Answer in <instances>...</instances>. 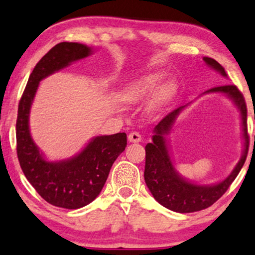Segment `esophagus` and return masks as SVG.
Returning a JSON list of instances; mask_svg holds the SVG:
<instances>
[{"label": "esophagus", "instance_id": "34e87169", "mask_svg": "<svg viewBox=\"0 0 255 255\" xmlns=\"http://www.w3.org/2000/svg\"><path fill=\"white\" fill-rule=\"evenodd\" d=\"M128 140L131 143H138L142 140V136H140V134L137 131H132L128 135Z\"/></svg>", "mask_w": 255, "mask_h": 255}]
</instances>
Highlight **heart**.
Returning <instances> with one entry per match:
<instances>
[{
  "mask_svg": "<svg viewBox=\"0 0 255 255\" xmlns=\"http://www.w3.org/2000/svg\"><path fill=\"white\" fill-rule=\"evenodd\" d=\"M161 74L155 73L147 75V77L140 78L138 80H136V81L131 82L130 85H128L124 90L123 97L125 102H127L129 104L137 103V102L143 100L144 97H146L147 95H150L152 91L157 88V86L159 85V82L161 81ZM175 91V82L172 81V80H170V81H167L160 87V88L155 91L153 97H152V100L150 101V108L152 110H155L166 104L167 102L174 96Z\"/></svg>",
  "mask_w": 255,
  "mask_h": 255,
  "instance_id": "1",
  "label": "heart"
}]
</instances>
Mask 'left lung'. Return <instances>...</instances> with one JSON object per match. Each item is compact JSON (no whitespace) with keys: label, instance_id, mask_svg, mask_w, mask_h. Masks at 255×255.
Segmentation results:
<instances>
[{"label":"left lung","instance_id":"1","mask_svg":"<svg viewBox=\"0 0 255 255\" xmlns=\"http://www.w3.org/2000/svg\"><path fill=\"white\" fill-rule=\"evenodd\" d=\"M204 62L213 70L218 71L222 77H227V73L222 65L210 57H204ZM206 93H221L227 95L233 100L235 105L241 111L243 137H244V152L241 160L235 167L229 176L222 182L212 185H198L184 180L174 168L170 159L166 137L169 134L177 116L182 110L180 108L168 113L157 126L154 127L152 136V143H147L145 146V169H144V180L147 188L154 197V199L162 206L170 211L178 213L198 212L212 206L219 198H221L230 184L237 177L243 165L245 164L249 151V135H248V109L244 96L235 85H223L214 87ZM255 137V136H254Z\"/></svg>","mask_w":255,"mask_h":255}]
</instances>
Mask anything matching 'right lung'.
Wrapping results in <instances>:
<instances>
[{"label":"right lung","instance_id":"1","mask_svg":"<svg viewBox=\"0 0 255 255\" xmlns=\"http://www.w3.org/2000/svg\"><path fill=\"white\" fill-rule=\"evenodd\" d=\"M90 54L91 48L81 43L56 44L34 67L18 105L17 155L22 172L45 201L67 210L86 206L100 195L113 162L127 145V135L96 136L73 158L48 161L30 136L29 111L41 80Z\"/></svg>","mask_w":255,"mask_h":255}]
</instances>
